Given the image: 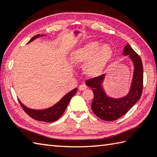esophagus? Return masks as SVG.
Here are the masks:
<instances>
[{"label": "esophagus", "instance_id": "34e87169", "mask_svg": "<svg viewBox=\"0 0 157 157\" xmlns=\"http://www.w3.org/2000/svg\"><path fill=\"white\" fill-rule=\"evenodd\" d=\"M87 89V86L85 85H81L78 87V90L80 91H84Z\"/></svg>", "mask_w": 157, "mask_h": 157}]
</instances>
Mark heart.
Instances as JSON below:
<instances>
[{
    "label": "heart",
    "instance_id": "heart-1",
    "mask_svg": "<svg viewBox=\"0 0 157 157\" xmlns=\"http://www.w3.org/2000/svg\"><path fill=\"white\" fill-rule=\"evenodd\" d=\"M113 50L109 44L91 41L73 52L71 61L75 65L85 64L84 73L90 78L102 75L111 63Z\"/></svg>",
    "mask_w": 157,
    "mask_h": 157
}]
</instances>
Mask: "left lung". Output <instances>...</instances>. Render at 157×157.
Listing matches in <instances>:
<instances>
[{
	"label": "left lung",
	"mask_w": 157,
	"mask_h": 157,
	"mask_svg": "<svg viewBox=\"0 0 157 157\" xmlns=\"http://www.w3.org/2000/svg\"><path fill=\"white\" fill-rule=\"evenodd\" d=\"M122 55H128L133 63L134 71L128 93L115 98L107 96L103 87L105 75L86 81L85 83L92 88L94 98L91 104L92 111L97 117L105 121H113L123 116L140 99L143 90L144 69L140 56L129 44L124 48Z\"/></svg>",
	"instance_id": "obj_1"
}]
</instances>
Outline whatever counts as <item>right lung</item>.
<instances>
[{"instance_id": "obj_1", "label": "right lung", "mask_w": 157, "mask_h": 157, "mask_svg": "<svg viewBox=\"0 0 157 157\" xmlns=\"http://www.w3.org/2000/svg\"><path fill=\"white\" fill-rule=\"evenodd\" d=\"M44 35H40V34L35 35V36L32 37L31 39L29 40V42L28 43H30L32 41L35 40V39H37V38L40 37H42ZM76 91H77V88L74 89L73 90L70 91V92L66 94V95L62 98L57 103H56L55 105L48 109H41V110H40V109H33L29 108L25 105H23L22 103L20 102V100H18L20 105L22 106V109L31 117L38 121H42V122H55L56 120H57L59 118L63 115L64 111H66L67 105L69 104L71 98H72V96L76 93Z\"/></svg>"}]
</instances>
